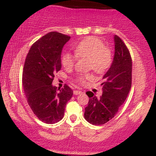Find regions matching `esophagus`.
Here are the masks:
<instances>
[{
    "mask_svg": "<svg viewBox=\"0 0 156 156\" xmlns=\"http://www.w3.org/2000/svg\"><path fill=\"white\" fill-rule=\"evenodd\" d=\"M81 91H79V90H74V92H73V94H75V95H78V94H81Z\"/></svg>",
    "mask_w": 156,
    "mask_h": 156,
    "instance_id": "obj_1",
    "label": "esophagus"
}]
</instances>
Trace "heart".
I'll list each match as a JSON object with an SVG mask.
<instances>
[{
	"instance_id": "b5f03b06",
	"label": "heart",
	"mask_w": 156,
	"mask_h": 156,
	"mask_svg": "<svg viewBox=\"0 0 156 156\" xmlns=\"http://www.w3.org/2000/svg\"><path fill=\"white\" fill-rule=\"evenodd\" d=\"M75 55L69 52H64L61 56V63L66 69L73 67L76 58L88 59V68L93 69L98 74H103L106 72L112 65L113 55L111 49L102 40L95 37H88L82 39L74 48ZM93 78L91 73L79 74L76 77V80L80 84H84L87 80Z\"/></svg>"
}]
</instances>
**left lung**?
Masks as SVG:
<instances>
[{
	"label": "left lung",
	"mask_w": 156,
	"mask_h": 156,
	"mask_svg": "<svg viewBox=\"0 0 156 156\" xmlns=\"http://www.w3.org/2000/svg\"><path fill=\"white\" fill-rule=\"evenodd\" d=\"M114 61L103 78V94L98 99L92 93L85 108L84 118L91 124L101 125L115 116L126 100L131 87L132 59L129 50L120 37L114 36Z\"/></svg>",
	"instance_id": "obj_1"
}]
</instances>
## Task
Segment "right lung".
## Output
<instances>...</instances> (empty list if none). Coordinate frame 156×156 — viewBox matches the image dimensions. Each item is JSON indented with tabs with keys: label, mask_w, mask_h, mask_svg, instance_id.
Listing matches in <instances>:
<instances>
[{
	"label": "right lung",
	"mask_w": 156,
	"mask_h": 156,
	"mask_svg": "<svg viewBox=\"0 0 156 156\" xmlns=\"http://www.w3.org/2000/svg\"><path fill=\"white\" fill-rule=\"evenodd\" d=\"M69 39L59 32L48 33L32 44L25 61L22 83L27 102L39 119L47 124L63 118L73 94L67 84L61 89L52 85L55 73L62 68V48Z\"/></svg>",
	"instance_id": "obj_1"
}]
</instances>
